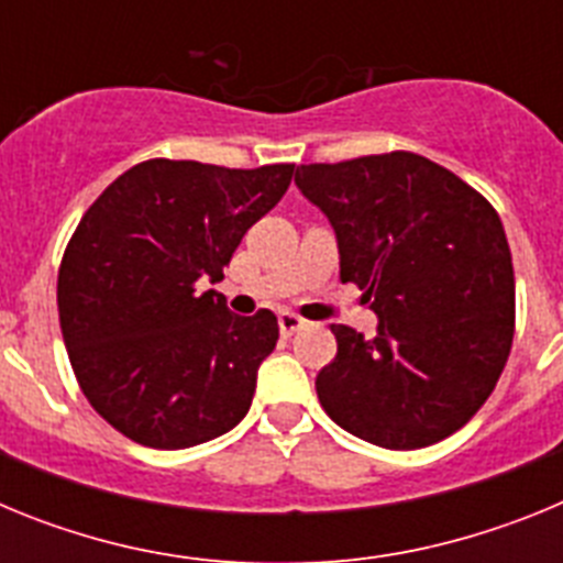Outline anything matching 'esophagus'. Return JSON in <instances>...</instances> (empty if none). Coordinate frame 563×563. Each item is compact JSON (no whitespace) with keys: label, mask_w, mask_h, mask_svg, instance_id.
<instances>
[{"label":"esophagus","mask_w":563,"mask_h":563,"mask_svg":"<svg viewBox=\"0 0 563 563\" xmlns=\"http://www.w3.org/2000/svg\"><path fill=\"white\" fill-rule=\"evenodd\" d=\"M305 327V318L296 316V312H278V330H282V335L290 338L292 332H298Z\"/></svg>","instance_id":"obj_1"}]
</instances>
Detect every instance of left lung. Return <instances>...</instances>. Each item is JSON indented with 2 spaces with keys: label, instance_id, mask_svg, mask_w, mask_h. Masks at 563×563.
<instances>
[{
  "label": "left lung",
  "instance_id": "obj_1",
  "mask_svg": "<svg viewBox=\"0 0 563 563\" xmlns=\"http://www.w3.org/2000/svg\"><path fill=\"white\" fill-rule=\"evenodd\" d=\"M338 236L341 282L377 312V338L332 324L338 352L318 400L380 449H426L494 391L516 330V278L499 213L454 172L415 152L296 168Z\"/></svg>",
  "mask_w": 563,
  "mask_h": 563
}]
</instances>
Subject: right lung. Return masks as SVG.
<instances>
[{
  "label": "right lung",
  "mask_w": 563,
  "mask_h": 563,
  "mask_svg": "<svg viewBox=\"0 0 563 563\" xmlns=\"http://www.w3.org/2000/svg\"><path fill=\"white\" fill-rule=\"evenodd\" d=\"M292 168L154 157L87 208L58 267V321L84 397L114 431L177 451L247 415L278 321L233 316L222 292L200 287L225 278Z\"/></svg>",
  "instance_id": "add662e5"
}]
</instances>
